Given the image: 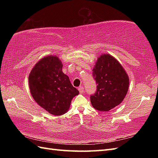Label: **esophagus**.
Returning a JSON list of instances; mask_svg holds the SVG:
<instances>
[{"mask_svg":"<svg viewBox=\"0 0 158 158\" xmlns=\"http://www.w3.org/2000/svg\"><path fill=\"white\" fill-rule=\"evenodd\" d=\"M78 89H79V92L81 93V94H82L83 92H84V88H83V87H82V86L79 87V88H78Z\"/></svg>","mask_w":158,"mask_h":158,"instance_id":"esophagus-1","label":"esophagus"}]
</instances>
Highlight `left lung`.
I'll use <instances>...</instances> for the list:
<instances>
[{
  "mask_svg": "<svg viewBox=\"0 0 158 158\" xmlns=\"http://www.w3.org/2000/svg\"><path fill=\"white\" fill-rule=\"evenodd\" d=\"M97 85L90 97L92 106L100 111H109L122 102L129 88L130 80L118 60L109 53L98 57L92 70Z\"/></svg>",
  "mask_w": 158,
  "mask_h": 158,
  "instance_id": "8db88e82",
  "label": "left lung"
}]
</instances>
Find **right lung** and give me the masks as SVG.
Listing matches in <instances>:
<instances>
[{
	"label": "right lung",
	"instance_id": "1",
	"mask_svg": "<svg viewBox=\"0 0 158 158\" xmlns=\"http://www.w3.org/2000/svg\"><path fill=\"white\" fill-rule=\"evenodd\" d=\"M62 67L58 56H47L36 64L28 77L33 99L53 115L66 113L73 98L79 94L62 72Z\"/></svg>",
	"mask_w": 158,
	"mask_h": 158
}]
</instances>
